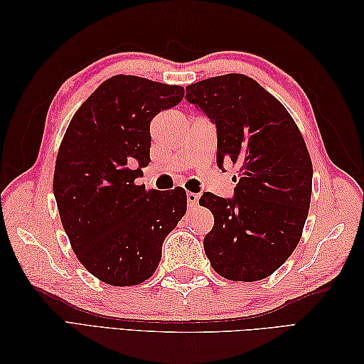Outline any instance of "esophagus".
Returning a JSON list of instances; mask_svg holds the SVG:
<instances>
[{
  "label": "esophagus",
  "instance_id": "esophagus-1",
  "mask_svg": "<svg viewBox=\"0 0 364 364\" xmlns=\"http://www.w3.org/2000/svg\"><path fill=\"white\" fill-rule=\"evenodd\" d=\"M186 198H188V206H189V208H194V206H197V203H198L200 196H198V194H194V192H188Z\"/></svg>",
  "mask_w": 364,
  "mask_h": 364
}]
</instances>
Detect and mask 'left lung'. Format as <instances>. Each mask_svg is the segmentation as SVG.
<instances>
[{"mask_svg": "<svg viewBox=\"0 0 364 364\" xmlns=\"http://www.w3.org/2000/svg\"><path fill=\"white\" fill-rule=\"evenodd\" d=\"M184 98L215 125L218 166L239 167L233 197L205 192L198 200L214 215L206 257L228 280H262L291 257L310 210L313 166L304 137L284 106L245 75L191 84Z\"/></svg>", "mask_w": 364, "mask_h": 364, "instance_id": "8db88e82", "label": "left lung"}]
</instances>
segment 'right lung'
<instances>
[{
    "mask_svg": "<svg viewBox=\"0 0 364 364\" xmlns=\"http://www.w3.org/2000/svg\"><path fill=\"white\" fill-rule=\"evenodd\" d=\"M183 95L181 86L112 76L82 103L65 131L54 198L76 257L107 284L150 278L162 242L186 213L184 189L158 192L134 184L150 162V122Z\"/></svg>",
    "mask_w": 364,
    "mask_h": 364,
    "instance_id": "obj_1",
    "label": "right lung"
}]
</instances>
